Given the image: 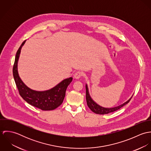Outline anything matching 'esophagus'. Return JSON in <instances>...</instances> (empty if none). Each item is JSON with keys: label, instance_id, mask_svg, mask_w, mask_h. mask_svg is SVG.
I'll list each match as a JSON object with an SVG mask.
<instances>
[{"label": "esophagus", "instance_id": "esophagus-1", "mask_svg": "<svg viewBox=\"0 0 151 151\" xmlns=\"http://www.w3.org/2000/svg\"><path fill=\"white\" fill-rule=\"evenodd\" d=\"M83 76V73L81 71H77L74 74V78L76 79H79Z\"/></svg>", "mask_w": 151, "mask_h": 151}]
</instances>
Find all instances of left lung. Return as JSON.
I'll return each instance as SVG.
<instances>
[{
  "label": "left lung",
  "instance_id": "left-lung-1",
  "mask_svg": "<svg viewBox=\"0 0 151 151\" xmlns=\"http://www.w3.org/2000/svg\"><path fill=\"white\" fill-rule=\"evenodd\" d=\"M86 100L87 105L93 113H96V114H108L109 113H111V112H113V111H115L119 110V109L122 108L123 106H124V105L127 104L129 102V101L131 100V98H132V96H131V98L129 99L127 101H126L124 104H122V105H120L118 106L111 108H104V107H102V106H99V105H98L96 102H95L92 100V99L91 98V97L89 95L87 84H86Z\"/></svg>",
  "mask_w": 151,
  "mask_h": 151
}]
</instances>
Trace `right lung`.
<instances>
[{"instance_id": "add662e5", "label": "right lung", "mask_w": 151, "mask_h": 151, "mask_svg": "<svg viewBox=\"0 0 151 151\" xmlns=\"http://www.w3.org/2000/svg\"><path fill=\"white\" fill-rule=\"evenodd\" d=\"M24 41L19 48L13 68L14 79L20 96L28 104L42 110H52L59 107L64 100L65 91L73 80L72 77L66 78L50 89L45 91H37L26 86L20 78L17 70V63L22 46Z\"/></svg>"}]
</instances>
